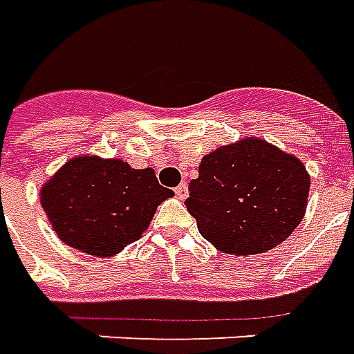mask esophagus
Returning <instances> with one entry per match:
<instances>
[{
  "mask_svg": "<svg viewBox=\"0 0 354 354\" xmlns=\"http://www.w3.org/2000/svg\"><path fill=\"white\" fill-rule=\"evenodd\" d=\"M176 195H178V199H185V197H187V184H185V182H182V184L178 185Z\"/></svg>",
  "mask_w": 354,
  "mask_h": 354,
  "instance_id": "34e87169",
  "label": "esophagus"
}]
</instances>
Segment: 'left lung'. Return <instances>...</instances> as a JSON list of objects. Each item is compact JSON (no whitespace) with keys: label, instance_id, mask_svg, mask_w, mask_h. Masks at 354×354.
Returning a JSON list of instances; mask_svg holds the SVG:
<instances>
[{"label":"left lung","instance_id":"left-lung-1","mask_svg":"<svg viewBox=\"0 0 354 354\" xmlns=\"http://www.w3.org/2000/svg\"><path fill=\"white\" fill-rule=\"evenodd\" d=\"M305 165L259 138L205 155L185 207L207 241L228 254L266 253L286 241L306 212Z\"/></svg>","mask_w":354,"mask_h":354}]
</instances>
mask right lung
Listing matches in <instances>:
<instances>
[{"label":"right lung","mask_w":354,"mask_h":354,"mask_svg":"<svg viewBox=\"0 0 354 354\" xmlns=\"http://www.w3.org/2000/svg\"><path fill=\"white\" fill-rule=\"evenodd\" d=\"M172 195L153 169L80 155L41 185L39 201L63 243L93 257H113L142 237L157 207Z\"/></svg>","instance_id":"right-lung-1"}]
</instances>
